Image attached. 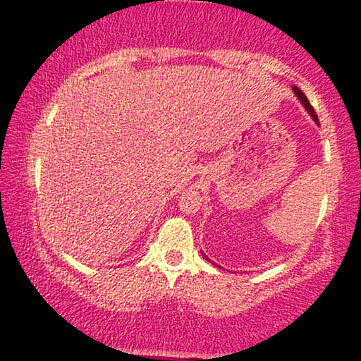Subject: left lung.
Wrapping results in <instances>:
<instances>
[{"label": "left lung", "mask_w": 361, "mask_h": 361, "mask_svg": "<svg viewBox=\"0 0 361 361\" xmlns=\"http://www.w3.org/2000/svg\"><path fill=\"white\" fill-rule=\"evenodd\" d=\"M292 90H294L295 97H297V99H299V102H300L302 105H304V109L307 110V112H309V115H310V117H312V118H314V122H315L317 125H320V123H319V118H317V114H315V110H314V107H312V105H310V102H309V100H307V97H305V94H304V92H302V90H300L299 87H295V85H292ZM201 254H203V257L206 259V261L213 262V261H211V259H209L208 256H206V254H204L203 251H201ZM213 264H214V262H213Z\"/></svg>", "instance_id": "left-lung-1"}]
</instances>
